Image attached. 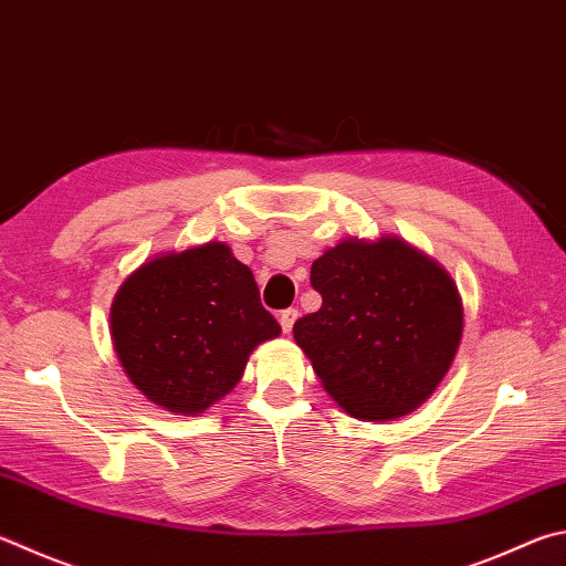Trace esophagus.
Here are the masks:
<instances>
[{"instance_id": "obj_1", "label": "esophagus", "mask_w": 566, "mask_h": 566, "mask_svg": "<svg viewBox=\"0 0 566 566\" xmlns=\"http://www.w3.org/2000/svg\"><path fill=\"white\" fill-rule=\"evenodd\" d=\"M296 316H300V312H296L294 306H290V310H284V312L280 314V324H282V328H284V334L292 332Z\"/></svg>"}]
</instances>
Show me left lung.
Listing matches in <instances>:
<instances>
[{"instance_id":"8db88e82","label":"left lung","mask_w":566,"mask_h":566,"mask_svg":"<svg viewBox=\"0 0 566 566\" xmlns=\"http://www.w3.org/2000/svg\"><path fill=\"white\" fill-rule=\"evenodd\" d=\"M322 310L294 324V342L346 413L390 420L433 396L458 354L455 282L398 238L344 240L312 264Z\"/></svg>"}]
</instances>
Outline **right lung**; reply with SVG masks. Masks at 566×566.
Here are the masks:
<instances>
[{"instance_id":"right-lung-1","label":"right lung","mask_w":566,"mask_h":566,"mask_svg":"<svg viewBox=\"0 0 566 566\" xmlns=\"http://www.w3.org/2000/svg\"><path fill=\"white\" fill-rule=\"evenodd\" d=\"M280 332L250 266L222 242L153 256L111 304L113 348L130 384L182 416L228 396L254 348Z\"/></svg>"}]
</instances>
